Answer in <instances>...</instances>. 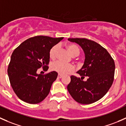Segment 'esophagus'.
<instances>
[{
  "mask_svg": "<svg viewBox=\"0 0 126 126\" xmlns=\"http://www.w3.org/2000/svg\"><path fill=\"white\" fill-rule=\"evenodd\" d=\"M63 76L62 75H61V74H58V78H63Z\"/></svg>",
  "mask_w": 126,
  "mask_h": 126,
  "instance_id": "esophagus-1",
  "label": "esophagus"
}]
</instances>
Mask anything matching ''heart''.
I'll return each mask as SVG.
<instances>
[{"label": "heart", "instance_id": "1", "mask_svg": "<svg viewBox=\"0 0 126 126\" xmlns=\"http://www.w3.org/2000/svg\"><path fill=\"white\" fill-rule=\"evenodd\" d=\"M67 49L73 56H76L79 54V48L77 45L75 44H68L67 46ZM59 47L58 45H54L51 48L49 51V56L51 59H54L56 58ZM51 68L52 70L56 72L61 75H67L72 72L75 69L74 66L72 64H66L61 61L54 62L51 65Z\"/></svg>", "mask_w": 126, "mask_h": 126}]
</instances>
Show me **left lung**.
Instances as JSON below:
<instances>
[{
	"instance_id": "left-lung-1",
	"label": "left lung",
	"mask_w": 126,
	"mask_h": 126,
	"mask_svg": "<svg viewBox=\"0 0 126 126\" xmlns=\"http://www.w3.org/2000/svg\"><path fill=\"white\" fill-rule=\"evenodd\" d=\"M79 44L85 53L82 68L77 72L81 78L71 76L67 90L72 98L82 104H89L101 99L112 85L115 75L114 60L106 48L85 38H69ZM88 78L85 81H83Z\"/></svg>"
}]
</instances>
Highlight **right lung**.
Listing matches in <instances>:
<instances>
[{"label":"right lung","mask_w":126,"mask_h":126,"mask_svg":"<svg viewBox=\"0 0 126 126\" xmlns=\"http://www.w3.org/2000/svg\"><path fill=\"white\" fill-rule=\"evenodd\" d=\"M63 37L37 36L28 39L14 50L8 67L10 84L18 98L29 104H37L50 92L58 73H37L41 67L48 69L49 51Z\"/></svg>","instance_id":"add662e5"}]
</instances>
